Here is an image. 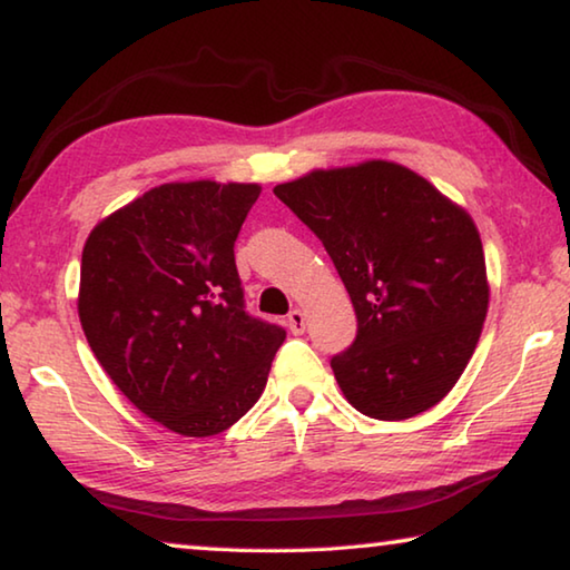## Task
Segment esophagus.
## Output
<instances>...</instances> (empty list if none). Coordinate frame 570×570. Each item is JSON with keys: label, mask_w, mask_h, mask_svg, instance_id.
Listing matches in <instances>:
<instances>
[{"label": "esophagus", "mask_w": 570, "mask_h": 570, "mask_svg": "<svg viewBox=\"0 0 570 570\" xmlns=\"http://www.w3.org/2000/svg\"><path fill=\"white\" fill-rule=\"evenodd\" d=\"M288 330H292V334H302L306 330V314L302 312V308L288 312Z\"/></svg>", "instance_id": "obj_1"}]
</instances>
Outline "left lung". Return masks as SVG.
<instances>
[{
    "label": "left lung",
    "mask_w": 570,
    "mask_h": 570,
    "mask_svg": "<svg viewBox=\"0 0 570 570\" xmlns=\"http://www.w3.org/2000/svg\"><path fill=\"white\" fill-rule=\"evenodd\" d=\"M350 292L356 336L332 356L344 397L374 420H407L455 387L488 314L480 234L465 210L387 160L282 183Z\"/></svg>",
    "instance_id": "obj_1"
}]
</instances>
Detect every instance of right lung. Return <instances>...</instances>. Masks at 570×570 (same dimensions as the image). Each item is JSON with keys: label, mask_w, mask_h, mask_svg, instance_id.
<instances>
[{"label": "right lung", "mask_w": 570, "mask_h": 570, "mask_svg": "<svg viewBox=\"0 0 570 570\" xmlns=\"http://www.w3.org/2000/svg\"><path fill=\"white\" fill-rule=\"evenodd\" d=\"M262 188L166 183L92 228L82 332L150 420L186 438L228 430L266 387L286 330L246 312L234 246Z\"/></svg>", "instance_id": "1"}]
</instances>
